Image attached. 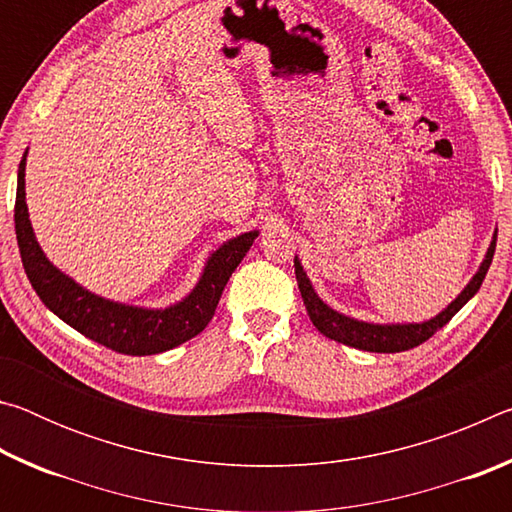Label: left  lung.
<instances>
[{"mask_svg": "<svg viewBox=\"0 0 512 512\" xmlns=\"http://www.w3.org/2000/svg\"><path fill=\"white\" fill-rule=\"evenodd\" d=\"M495 246H497V230H495V237L490 241L488 253H485V259L481 262L479 271H476V275L470 280V284H467V287L458 293V298L454 302H449V305L440 311L436 318L424 320V323L375 325V323H363V320L343 316L332 307H327L325 302L318 298V293L314 291V287H311L307 273L302 271V264L298 257L293 259V266H296L298 289H300L302 300H305L307 314L320 334H325L327 339H334L343 345H350V348H359L366 352H404L431 339L440 327H445L449 320L463 309L467 300L474 298V293L481 289L485 273H488V268L492 264Z\"/></svg>", "mask_w": 512, "mask_h": 512, "instance_id": "8db88e82", "label": "left lung"}]
</instances>
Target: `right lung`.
Segmentation results:
<instances>
[{
    "mask_svg": "<svg viewBox=\"0 0 512 512\" xmlns=\"http://www.w3.org/2000/svg\"><path fill=\"white\" fill-rule=\"evenodd\" d=\"M24 167H27V153L22 155L20 169H17L15 235L31 287L36 289L45 307L54 311L60 320H65L69 327H74L76 332L110 350L131 354V357L167 352L201 334L214 316L230 275L235 273V268L259 235L257 230L244 232L216 248L207 259L194 291L176 305L167 309H144L112 302L83 289L72 277L58 271L42 253L29 221Z\"/></svg>",
    "mask_w": 512,
    "mask_h": 512,
    "instance_id": "right-lung-1",
    "label": "right lung"
}]
</instances>
